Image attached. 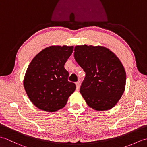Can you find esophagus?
Returning a JSON list of instances; mask_svg holds the SVG:
<instances>
[{
  "label": "esophagus",
  "mask_w": 147,
  "mask_h": 147,
  "mask_svg": "<svg viewBox=\"0 0 147 147\" xmlns=\"http://www.w3.org/2000/svg\"><path fill=\"white\" fill-rule=\"evenodd\" d=\"M76 90H79L80 88V82H78L76 83Z\"/></svg>",
  "instance_id": "1"
}]
</instances>
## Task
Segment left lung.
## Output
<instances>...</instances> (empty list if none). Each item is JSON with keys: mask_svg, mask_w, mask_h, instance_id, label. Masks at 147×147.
Wrapping results in <instances>:
<instances>
[{"mask_svg": "<svg viewBox=\"0 0 147 147\" xmlns=\"http://www.w3.org/2000/svg\"><path fill=\"white\" fill-rule=\"evenodd\" d=\"M74 57L86 73L80 93L87 105L97 111L113 108L125 89L126 74L114 52L103 46L76 45Z\"/></svg>", "mask_w": 147, "mask_h": 147, "instance_id": "1", "label": "left lung"}]
</instances>
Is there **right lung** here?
I'll list each match as a JSON object with an SVG mask.
<instances>
[{"label":"right lung","mask_w":147,"mask_h":147,"mask_svg":"<svg viewBox=\"0 0 147 147\" xmlns=\"http://www.w3.org/2000/svg\"><path fill=\"white\" fill-rule=\"evenodd\" d=\"M73 52V46L52 45L37 54L31 61L23 80L30 101L40 110L57 111L67 104L76 89L67 80L64 64Z\"/></svg>","instance_id":"obj_1"}]
</instances>
